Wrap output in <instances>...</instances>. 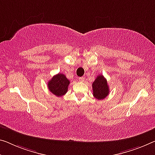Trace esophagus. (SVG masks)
Listing matches in <instances>:
<instances>
[{"instance_id": "esophagus-1", "label": "esophagus", "mask_w": 155, "mask_h": 155, "mask_svg": "<svg viewBox=\"0 0 155 155\" xmlns=\"http://www.w3.org/2000/svg\"><path fill=\"white\" fill-rule=\"evenodd\" d=\"M80 80V82H84V78H82V77H80L79 78V79H78Z\"/></svg>"}]
</instances>
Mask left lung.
<instances>
[{
	"label": "left lung",
	"mask_w": 155,
	"mask_h": 155,
	"mask_svg": "<svg viewBox=\"0 0 155 155\" xmlns=\"http://www.w3.org/2000/svg\"><path fill=\"white\" fill-rule=\"evenodd\" d=\"M93 95L97 100H103L109 93L107 81L102 75H98L92 84Z\"/></svg>",
	"instance_id": "obj_1"
}]
</instances>
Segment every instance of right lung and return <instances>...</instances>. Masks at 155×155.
Wrapping results in <instances>:
<instances>
[{
    "instance_id": "1",
    "label": "right lung",
    "mask_w": 155,
    "mask_h": 155,
    "mask_svg": "<svg viewBox=\"0 0 155 155\" xmlns=\"http://www.w3.org/2000/svg\"><path fill=\"white\" fill-rule=\"evenodd\" d=\"M70 81L62 73H58L54 75L48 82V87L52 94L58 97H61L66 94L68 91Z\"/></svg>"
}]
</instances>
